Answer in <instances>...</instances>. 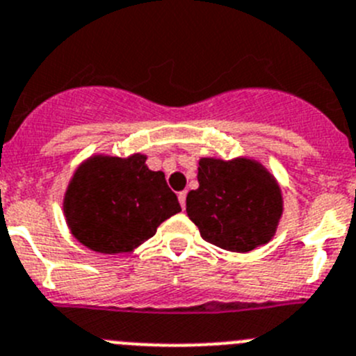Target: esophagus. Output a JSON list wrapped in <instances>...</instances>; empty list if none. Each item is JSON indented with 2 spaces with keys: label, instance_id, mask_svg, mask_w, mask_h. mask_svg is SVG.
<instances>
[{
  "label": "esophagus",
  "instance_id": "esophagus-1",
  "mask_svg": "<svg viewBox=\"0 0 356 356\" xmlns=\"http://www.w3.org/2000/svg\"><path fill=\"white\" fill-rule=\"evenodd\" d=\"M186 196H188V191L179 193V203H181L182 209H186Z\"/></svg>",
  "mask_w": 356,
  "mask_h": 356
}]
</instances>
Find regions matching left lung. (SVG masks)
<instances>
[{
    "mask_svg": "<svg viewBox=\"0 0 356 356\" xmlns=\"http://www.w3.org/2000/svg\"><path fill=\"white\" fill-rule=\"evenodd\" d=\"M200 188L188 193L186 212L205 241L231 252L268 243L282 216L280 188L270 172L247 158H202Z\"/></svg>",
    "mask_w": 356,
    "mask_h": 356,
    "instance_id": "8db88e82",
    "label": "left lung"
}]
</instances>
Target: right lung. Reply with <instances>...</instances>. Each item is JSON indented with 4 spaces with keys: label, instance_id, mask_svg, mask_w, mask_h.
Instances as JSON below:
<instances>
[{
    "label": "right lung",
    "instance_id": "right-lung-1",
    "mask_svg": "<svg viewBox=\"0 0 356 356\" xmlns=\"http://www.w3.org/2000/svg\"><path fill=\"white\" fill-rule=\"evenodd\" d=\"M181 212L163 172L146 167L144 154L122 160L95 156L76 170L64 198L72 234L101 254L130 252Z\"/></svg>",
    "mask_w": 356,
    "mask_h": 356
}]
</instances>
